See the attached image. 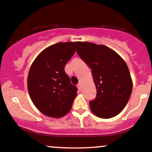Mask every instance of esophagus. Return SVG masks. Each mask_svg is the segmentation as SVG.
<instances>
[{
    "label": "esophagus",
    "mask_w": 152,
    "mask_h": 152,
    "mask_svg": "<svg viewBox=\"0 0 152 152\" xmlns=\"http://www.w3.org/2000/svg\"><path fill=\"white\" fill-rule=\"evenodd\" d=\"M77 86L78 90H79V91H80V90H81V83H78V84H77Z\"/></svg>",
    "instance_id": "esophagus-1"
}]
</instances>
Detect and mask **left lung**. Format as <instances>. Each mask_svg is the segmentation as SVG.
<instances>
[{
  "instance_id": "1",
  "label": "left lung",
  "mask_w": 152,
  "mask_h": 152,
  "mask_svg": "<svg viewBox=\"0 0 152 152\" xmlns=\"http://www.w3.org/2000/svg\"><path fill=\"white\" fill-rule=\"evenodd\" d=\"M77 53L91 69L96 97L89 102L91 112L101 118H110L121 112L132 90V80L126 62L113 50L102 45L76 42Z\"/></svg>"
}]
</instances>
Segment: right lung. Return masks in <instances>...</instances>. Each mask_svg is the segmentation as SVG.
I'll return each instance as SVG.
<instances>
[{"instance_id":"1","label":"right lung","mask_w":152,"mask_h":152,"mask_svg":"<svg viewBox=\"0 0 152 152\" xmlns=\"http://www.w3.org/2000/svg\"><path fill=\"white\" fill-rule=\"evenodd\" d=\"M76 42H59L38 55L30 68L28 90L42 113L61 118L69 112L77 88L70 83L64 67L75 52Z\"/></svg>"}]
</instances>
